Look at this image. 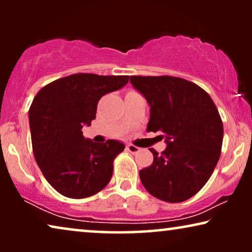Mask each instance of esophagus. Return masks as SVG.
I'll return each instance as SVG.
<instances>
[{
  "instance_id": "esophagus-1",
  "label": "esophagus",
  "mask_w": 252,
  "mask_h": 252,
  "mask_svg": "<svg viewBox=\"0 0 252 252\" xmlns=\"http://www.w3.org/2000/svg\"><path fill=\"white\" fill-rule=\"evenodd\" d=\"M126 149L128 150L130 154H137V153H139V151L141 150L139 147H135V146H133V144H128V146L126 147Z\"/></svg>"
}]
</instances>
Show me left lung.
Returning a JSON list of instances; mask_svg holds the SVG:
<instances>
[{"label":"left lung","instance_id":"1","mask_svg":"<svg viewBox=\"0 0 252 252\" xmlns=\"http://www.w3.org/2000/svg\"><path fill=\"white\" fill-rule=\"evenodd\" d=\"M130 84L150 106L148 132L163 133L166 148L140 171L144 188L170 203L184 202L202 189L221 153L223 127L205 91L181 78L130 77Z\"/></svg>","mask_w":252,"mask_h":252}]
</instances>
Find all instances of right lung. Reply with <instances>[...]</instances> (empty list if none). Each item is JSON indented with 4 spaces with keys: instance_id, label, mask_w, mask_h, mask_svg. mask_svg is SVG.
I'll return each mask as SVG.
<instances>
[{
    "instance_id": "obj_1",
    "label": "right lung",
    "mask_w": 252,
    "mask_h": 252,
    "mask_svg": "<svg viewBox=\"0 0 252 252\" xmlns=\"http://www.w3.org/2000/svg\"><path fill=\"white\" fill-rule=\"evenodd\" d=\"M128 75L78 73L44 86L29 111L33 154L51 187L70 198H85L111 180L113 159L125 149L117 140L97 143L82 135L96 118L103 95L127 85Z\"/></svg>"
}]
</instances>
